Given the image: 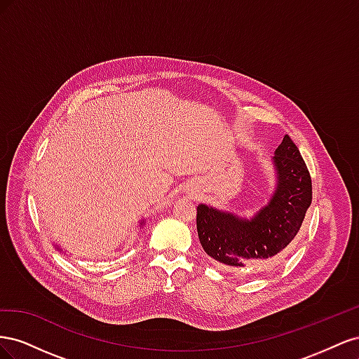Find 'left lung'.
<instances>
[{
    "mask_svg": "<svg viewBox=\"0 0 359 359\" xmlns=\"http://www.w3.org/2000/svg\"><path fill=\"white\" fill-rule=\"evenodd\" d=\"M277 190L253 220L199 205L198 235L205 253L226 269L257 274L273 268L289 252L311 203V177L289 135L274 156Z\"/></svg>",
    "mask_w": 359,
    "mask_h": 359,
    "instance_id": "1",
    "label": "left lung"
}]
</instances>
